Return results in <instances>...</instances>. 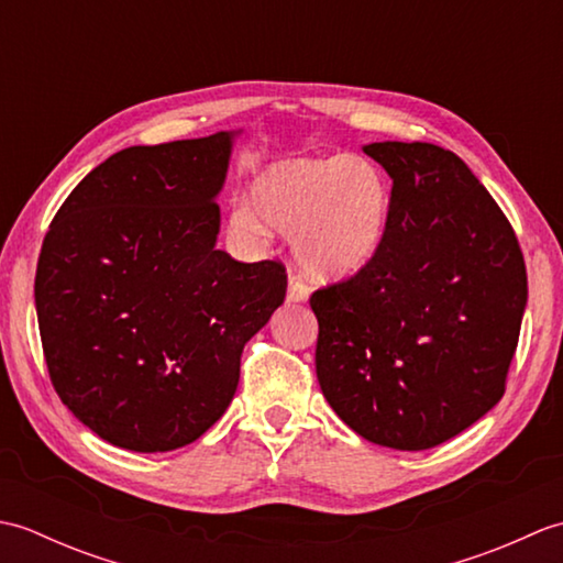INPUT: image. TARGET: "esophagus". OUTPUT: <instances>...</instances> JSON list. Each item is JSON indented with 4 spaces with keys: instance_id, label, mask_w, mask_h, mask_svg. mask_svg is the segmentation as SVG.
<instances>
[{
    "instance_id": "1",
    "label": "esophagus",
    "mask_w": 563,
    "mask_h": 563,
    "mask_svg": "<svg viewBox=\"0 0 563 563\" xmlns=\"http://www.w3.org/2000/svg\"><path fill=\"white\" fill-rule=\"evenodd\" d=\"M309 297V285L300 278V275H290L288 278V302H305Z\"/></svg>"
}]
</instances>
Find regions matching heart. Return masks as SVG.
Returning <instances> with one entry per match:
<instances>
[{
  "label": "heart",
  "mask_w": 563,
  "mask_h": 563,
  "mask_svg": "<svg viewBox=\"0 0 563 563\" xmlns=\"http://www.w3.org/2000/svg\"><path fill=\"white\" fill-rule=\"evenodd\" d=\"M391 190L379 166L355 154L271 164L236 200L227 230L246 246L271 232L292 236L295 256L317 278H345L375 261L389 230Z\"/></svg>",
  "instance_id": "heart-1"
}]
</instances>
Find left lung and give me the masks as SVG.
<instances>
[{"instance_id": "obj_1", "label": "left lung", "mask_w": 563, "mask_h": 563, "mask_svg": "<svg viewBox=\"0 0 563 563\" xmlns=\"http://www.w3.org/2000/svg\"><path fill=\"white\" fill-rule=\"evenodd\" d=\"M391 176L375 261L309 297L317 377L369 442L428 450L492 411L518 349L528 271L504 210L430 142L367 145Z\"/></svg>"}]
</instances>
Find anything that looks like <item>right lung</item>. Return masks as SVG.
Here are the masks:
<instances>
[{
  "mask_svg": "<svg viewBox=\"0 0 563 563\" xmlns=\"http://www.w3.org/2000/svg\"><path fill=\"white\" fill-rule=\"evenodd\" d=\"M232 135L128 147L89 172L35 268L59 401L111 445L169 452L230 406L246 341L285 300L280 261L214 249Z\"/></svg>",
  "mask_w": 563,
  "mask_h": 563,
  "instance_id": "right-lung-1",
  "label": "right lung"
}]
</instances>
